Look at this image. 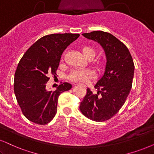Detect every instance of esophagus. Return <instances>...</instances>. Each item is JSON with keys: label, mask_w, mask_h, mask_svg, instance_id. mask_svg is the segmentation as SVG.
<instances>
[{"label": "esophagus", "mask_w": 154, "mask_h": 154, "mask_svg": "<svg viewBox=\"0 0 154 154\" xmlns=\"http://www.w3.org/2000/svg\"><path fill=\"white\" fill-rule=\"evenodd\" d=\"M83 87H85V85H83Z\"/></svg>", "instance_id": "1"}]
</instances>
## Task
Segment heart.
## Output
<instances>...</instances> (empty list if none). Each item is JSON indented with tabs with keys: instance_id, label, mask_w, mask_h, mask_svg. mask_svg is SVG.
Here are the masks:
<instances>
[{
	"instance_id": "heart-1",
	"label": "heart",
	"mask_w": 154,
	"mask_h": 154,
	"mask_svg": "<svg viewBox=\"0 0 154 154\" xmlns=\"http://www.w3.org/2000/svg\"><path fill=\"white\" fill-rule=\"evenodd\" d=\"M82 54L87 60H91L95 56V50L91 47L85 46L82 48ZM98 67H101L102 66V63L100 61H97L95 63ZM92 77V73L89 70H75L71 73L69 75V79L72 82H85L89 79Z\"/></svg>"
}]
</instances>
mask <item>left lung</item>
Listing matches in <instances>:
<instances>
[{"mask_svg":"<svg viewBox=\"0 0 154 154\" xmlns=\"http://www.w3.org/2000/svg\"><path fill=\"white\" fill-rule=\"evenodd\" d=\"M82 35L102 47L106 63L104 75L94 85L98 93L93 94L90 89L87 88L79 109L89 119L104 122L118 112L131 91L134 74V61L125 45L112 34L93 31Z\"/></svg>","mask_w":154,"mask_h":154,"instance_id":"left-lung-1","label":"left lung"}]
</instances>
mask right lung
Wrapping results in <instances>:
<instances>
[{
    "label": "right lung",
    "instance_id": "1",
    "mask_svg": "<svg viewBox=\"0 0 154 154\" xmlns=\"http://www.w3.org/2000/svg\"><path fill=\"white\" fill-rule=\"evenodd\" d=\"M79 34H51L40 38L23 54L15 73L14 92L25 117L44 125L57 113V100L72 85L64 82L55 91L48 90L50 75H55L61 55Z\"/></svg>",
    "mask_w": 154,
    "mask_h": 154
}]
</instances>
